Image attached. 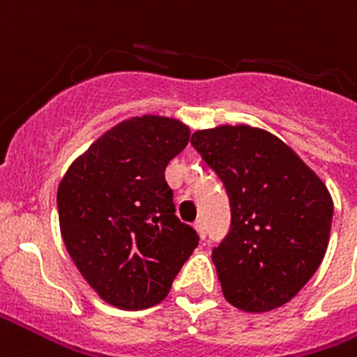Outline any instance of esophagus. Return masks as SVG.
I'll list each match as a JSON object with an SVG mask.
<instances>
[{
	"mask_svg": "<svg viewBox=\"0 0 357 357\" xmlns=\"http://www.w3.org/2000/svg\"><path fill=\"white\" fill-rule=\"evenodd\" d=\"M195 228H197L198 236L202 239H206V236H208V232H206V225H204V221H197L195 222Z\"/></svg>",
	"mask_w": 357,
	"mask_h": 357,
	"instance_id": "esophagus-1",
	"label": "esophagus"
}]
</instances>
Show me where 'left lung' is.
<instances>
[{
	"label": "left lung",
	"mask_w": 357,
	"mask_h": 357,
	"mask_svg": "<svg viewBox=\"0 0 357 357\" xmlns=\"http://www.w3.org/2000/svg\"><path fill=\"white\" fill-rule=\"evenodd\" d=\"M190 144L230 200V230L211 255L225 298L249 312L284 305L328 249L333 202L326 185L268 130L221 125L197 130Z\"/></svg>",
	"instance_id": "8db88e82"
}]
</instances>
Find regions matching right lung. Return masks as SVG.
<instances>
[{
  "label": "right lung",
  "mask_w": 357,
  "mask_h": 357,
  "mask_svg": "<svg viewBox=\"0 0 357 357\" xmlns=\"http://www.w3.org/2000/svg\"><path fill=\"white\" fill-rule=\"evenodd\" d=\"M189 135L172 118L125 119L91 144L59 183L67 252L110 305L138 311L160 303L198 247L197 230L178 219L165 179Z\"/></svg>",
  "instance_id": "right-lung-1"
}]
</instances>
